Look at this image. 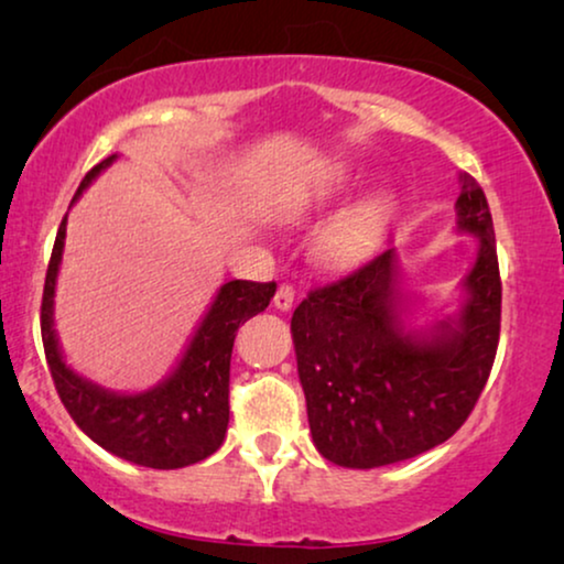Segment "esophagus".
Wrapping results in <instances>:
<instances>
[{"label":"esophagus","instance_id":"esophagus-1","mask_svg":"<svg viewBox=\"0 0 564 564\" xmlns=\"http://www.w3.org/2000/svg\"><path fill=\"white\" fill-rule=\"evenodd\" d=\"M292 300H295V290H292V284H280V288H276V295H274L276 311H282V313L290 311Z\"/></svg>","mask_w":564,"mask_h":564}]
</instances>
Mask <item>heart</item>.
Instances as JSON below:
<instances>
[{"label":"heart","mask_w":564,"mask_h":564,"mask_svg":"<svg viewBox=\"0 0 564 564\" xmlns=\"http://www.w3.org/2000/svg\"><path fill=\"white\" fill-rule=\"evenodd\" d=\"M349 184V169L328 166L326 172L315 176L311 187L292 195L276 215L284 223L305 220L311 213L334 203ZM392 213H395V197L390 192H372V195L361 197L359 203L346 207L323 228L318 241H315V253L328 267L354 264L375 249V243L388 228Z\"/></svg>","instance_id":"b5f03b06"}]
</instances>
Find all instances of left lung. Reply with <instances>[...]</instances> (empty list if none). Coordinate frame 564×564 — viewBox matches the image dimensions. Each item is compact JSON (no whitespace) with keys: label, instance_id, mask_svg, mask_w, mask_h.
<instances>
[{"label":"left lung","instance_id":"obj_1","mask_svg":"<svg viewBox=\"0 0 564 564\" xmlns=\"http://www.w3.org/2000/svg\"><path fill=\"white\" fill-rule=\"evenodd\" d=\"M457 230L477 236L459 311L411 323L395 249L313 290L292 313L313 444L334 465L372 469L454 436L480 398L500 336V272L488 199L459 176Z\"/></svg>","mask_w":564,"mask_h":564}]
</instances>
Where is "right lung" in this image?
<instances>
[{"label":"right lung","instance_id":"add662e5","mask_svg":"<svg viewBox=\"0 0 564 564\" xmlns=\"http://www.w3.org/2000/svg\"><path fill=\"white\" fill-rule=\"evenodd\" d=\"M118 153L87 172L72 203L105 172ZM66 218L61 220L45 274L41 334L48 369L61 403L91 442L115 457L153 469H180L203 462L220 449L228 431L230 351L236 330L251 315L267 311L274 297V282L234 280L218 290L192 334L176 367L159 384L143 392H112L76 375L66 365L53 328V295L61 259H64Z\"/></svg>","mask_w":564,"mask_h":564}]
</instances>
